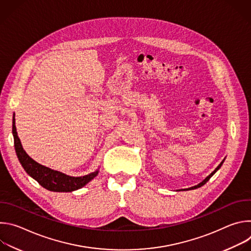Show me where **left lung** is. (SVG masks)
Segmentation results:
<instances>
[{
	"instance_id": "obj_1",
	"label": "left lung",
	"mask_w": 251,
	"mask_h": 251,
	"mask_svg": "<svg viewBox=\"0 0 251 251\" xmlns=\"http://www.w3.org/2000/svg\"><path fill=\"white\" fill-rule=\"evenodd\" d=\"M224 162H225V159H224V160L222 161V163H221V164H220V165H219V166L216 168V170H214V171H213V172H212L210 175H208V176H207L204 178V180H203L201 183H200L199 185H197V186H195V187H192V188L186 189V190H187V191H189V190H195V189H198V188H201V186H203V185H204V184H205V183H206V182L209 180V178H210V177H211V176H212L214 174L217 173V171H218V170H220V168L222 167V165L224 164ZM183 191H184V190H183Z\"/></svg>"
}]
</instances>
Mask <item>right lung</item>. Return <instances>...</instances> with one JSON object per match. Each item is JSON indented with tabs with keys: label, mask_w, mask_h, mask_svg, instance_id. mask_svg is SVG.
<instances>
[{
	"label": "right lung",
	"mask_w": 251,
	"mask_h": 251,
	"mask_svg": "<svg viewBox=\"0 0 251 251\" xmlns=\"http://www.w3.org/2000/svg\"><path fill=\"white\" fill-rule=\"evenodd\" d=\"M13 135L16 153L23 168L42 187L49 191L73 192L84 187L98 175L99 171H95L83 176H70L58 171H54L48 167H45L32 160L23 149L22 143L18 136L15 125V115L13 118Z\"/></svg>",
	"instance_id": "right-lung-1"
}]
</instances>
